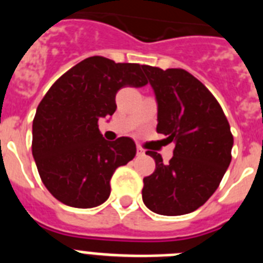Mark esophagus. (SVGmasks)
<instances>
[{"mask_svg": "<svg viewBox=\"0 0 263 263\" xmlns=\"http://www.w3.org/2000/svg\"><path fill=\"white\" fill-rule=\"evenodd\" d=\"M145 154V150H143L141 146H137V155H143Z\"/></svg>", "mask_w": 263, "mask_h": 263, "instance_id": "34e87169", "label": "esophagus"}]
</instances>
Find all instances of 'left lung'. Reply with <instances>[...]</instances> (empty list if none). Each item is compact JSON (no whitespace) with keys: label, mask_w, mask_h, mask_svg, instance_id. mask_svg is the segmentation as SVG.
<instances>
[{"label":"left lung","mask_w":263,"mask_h":263,"mask_svg":"<svg viewBox=\"0 0 263 263\" xmlns=\"http://www.w3.org/2000/svg\"><path fill=\"white\" fill-rule=\"evenodd\" d=\"M158 105L157 132L175 142L167 164L160 154L155 171L143 178L142 200L164 216L191 213L217 190L232 160L233 136L221 106L203 83L180 68L142 66Z\"/></svg>","instance_id":"1"}]
</instances>
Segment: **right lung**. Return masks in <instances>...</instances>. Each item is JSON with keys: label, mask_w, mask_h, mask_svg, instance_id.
I'll list each match as a JSON object with an SVG mask.
<instances>
[{"label": "right lung", "mask_w": 263, "mask_h": 263, "mask_svg": "<svg viewBox=\"0 0 263 263\" xmlns=\"http://www.w3.org/2000/svg\"><path fill=\"white\" fill-rule=\"evenodd\" d=\"M139 64L90 57L60 76L36 108L32 157L42 182L55 199L73 208H93L110 195L116 168L136 157L129 137L109 142L100 118L117 109L116 93L147 84Z\"/></svg>", "instance_id": "obj_1"}]
</instances>
